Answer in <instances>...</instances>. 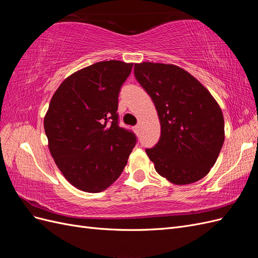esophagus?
Instances as JSON below:
<instances>
[{"instance_id": "obj_1", "label": "esophagus", "mask_w": 258, "mask_h": 258, "mask_svg": "<svg viewBox=\"0 0 258 258\" xmlns=\"http://www.w3.org/2000/svg\"><path fill=\"white\" fill-rule=\"evenodd\" d=\"M139 130H140V124H137V126L135 127V131H137V132H138Z\"/></svg>"}]
</instances>
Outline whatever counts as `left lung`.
I'll return each mask as SVG.
<instances>
[{
  "instance_id": "obj_1",
  "label": "left lung",
  "mask_w": 258,
  "mask_h": 258,
  "mask_svg": "<svg viewBox=\"0 0 258 258\" xmlns=\"http://www.w3.org/2000/svg\"><path fill=\"white\" fill-rule=\"evenodd\" d=\"M135 75L150 95L159 117L161 135L148 158L162 177L187 185L205 177L225 140L224 117L210 91L174 64L135 63Z\"/></svg>"
}]
</instances>
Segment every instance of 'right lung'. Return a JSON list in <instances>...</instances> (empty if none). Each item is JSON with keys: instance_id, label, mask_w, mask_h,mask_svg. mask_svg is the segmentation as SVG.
Returning <instances> with one entry per match:
<instances>
[{"instance_id": "add662e5", "label": "right lung", "mask_w": 258, "mask_h": 258, "mask_svg": "<svg viewBox=\"0 0 258 258\" xmlns=\"http://www.w3.org/2000/svg\"><path fill=\"white\" fill-rule=\"evenodd\" d=\"M134 63L101 61L60 84L44 117L48 148L61 173L77 189L100 192L121 174L137 143L118 126V95Z\"/></svg>"}]
</instances>
